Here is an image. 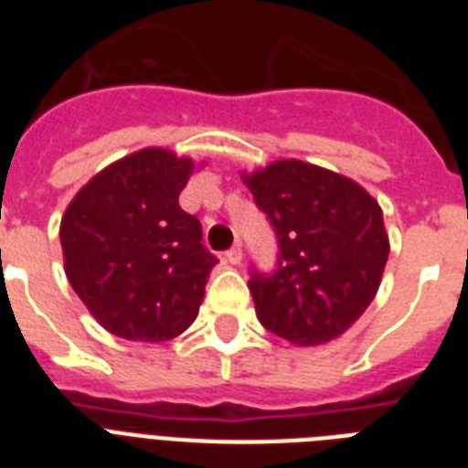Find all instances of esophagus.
<instances>
[{"instance_id": "obj_1", "label": "esophagus", "mask_w": 468, "mask_h": 468, "mask_svg": "<svg viewBox=\"0 0 468 468\" xmlns=\"http://www.w3.org/2000/svg\"><path fill=\"white\" fill-rule=\"evenodd\" d=\"M226 262L228 264H240L242 262V248H240V245H235V248L228 250Z\"/></svg>"}]
</instances>
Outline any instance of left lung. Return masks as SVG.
<instances>
[{
    "mask_svg": "<svg viewBox=\"0 0 468 468\" xmlns=\"http://www.w3.org/2000/svg\"><path fill=\"white\" fill-rule=\"evenodd\" d=\"M277 233V270L250 293L270 333L313 347L340 337L369 306L388 260L384 213L347 176L301 160L242 175Z\"/></svg>",
    "mask_w": 468,
    "mask_h": 468,
    "instance_id": "8db88e82",
    "label": "left lung"
}]
</instances>
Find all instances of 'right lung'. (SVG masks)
Wrapping results in <instances>:
<instances>
[{"mask_svg":"<svg viewBox=\"0 0 468 468\" xmlns=\"http://www.w3.org/2000/svg\"><path fill=\"white\" fill-rule=\"evenodd\" d=\"M194 160L145 148L91 176L60 223L65 274L90 313L123 340L165 342L197 318L216 257L179 206Z\"/></svg>","mask_w":468,"mask_h":468,"instance_id":"add662e5","label":"right lung"}]
</instances>
